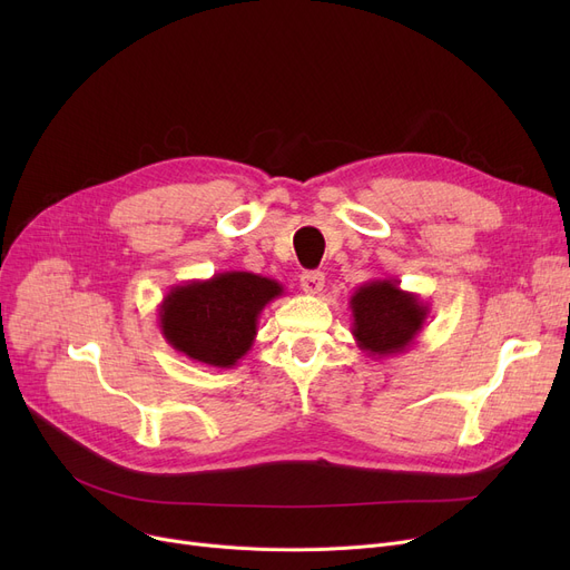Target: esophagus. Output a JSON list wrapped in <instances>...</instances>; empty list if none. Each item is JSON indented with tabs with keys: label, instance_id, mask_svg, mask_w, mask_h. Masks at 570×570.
<instances>
[{
	"label": "esophagus",
	"instance_id": "esophagus-1",
	"mask_svg": "<svg viewBox=\"0 0 570 570\" xmlns=\"http://www.w3.org/2000/svg\"><path fill=\"white\" fill-rule=\"evenodd\" d=\"M323 284H325V277H323V273H316V269H309V273H305L301 277L303 291L312 293V295H318L323 291Z\"/></svg>",
	"mask_w": 570,
	"mask_h": 570
}]
</instances>
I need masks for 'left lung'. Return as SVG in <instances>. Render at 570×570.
I'll return each mask as SVG.
<instances>
[{"mask_svg":"<svg viewBox=\"0 0 570 570\" xmlns=\"http://www.w3.org/2000/svg\"><path fill=\"white\" fill-rule=\"evenodd\" d=\"M351 333L363 353L376 361L411 348L430 318V305L397 279H370L348 301Z\"/></svg>","mask_w":570,"mask_h":570,"instance_id":"obj_1","label":"left lung"}]
</instances>
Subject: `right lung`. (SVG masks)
Masks as SVG:
<instances>
[{
  "label": "right lung",
  "mask_w": 570,
  "mask_h": 570,
  "mask_svg": "<svg viewBox=\"0 0 570 570\" xmlns=\"http://www.w3.org/2000/svg\"><path fill=\"white\" fill-rule=\"evenodd\" d=\"M284 286L254 273H217L170 286L159 305L164 340L196 363L230 370L249 353L261 312Z\"/></svg>",
  "instance_id": "1"
}]
</instances>
